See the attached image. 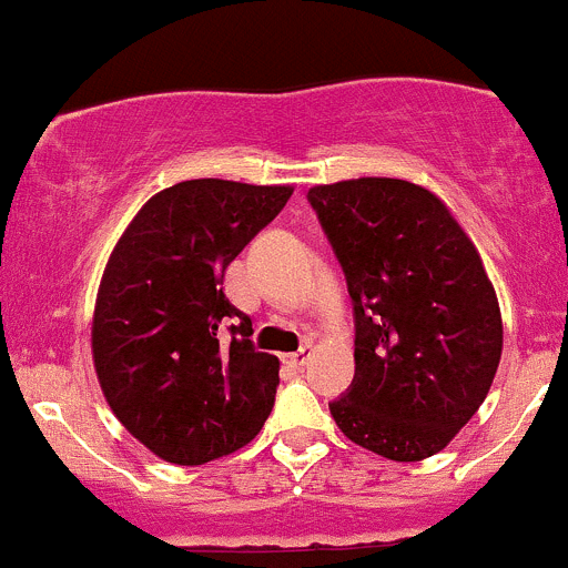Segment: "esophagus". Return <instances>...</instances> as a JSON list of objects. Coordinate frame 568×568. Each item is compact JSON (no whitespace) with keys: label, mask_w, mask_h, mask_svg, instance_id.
Instances as JSON below:
<instances>
[{"label":"esophagus","mask_w":568,"mask_h":568,"mask_svg":"<svg viewBox=\"0 0 568 568\" xmlns=\"http://www.w3.org/2000/svg\"><path fill=\"white\" fill-rule=\"evenodd\" d=\"M308 356H312V345H301V351H295V353H286L284 356V364H290V367H303V364L308 362Z\"/></svg>","instance_id":"1"}]
</instances>
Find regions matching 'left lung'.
I'll list each match as a JSON object with an SVG mask.
<instances>
[{"label": "left lung", "mask_w": 568, "mask_h": 568, "mask_svg": "<svg viewBox=\"0 0 568 568\" xmlns=\"http://www.w3.org/2000/svg\"><path fill=\"white\" fill-rule=\"evenodd\" d=\"M353 303L356 375L328 403L342 434L423 462L473 419L503 353V320L473 240L403 179L308 190Z\"/></svg>", "instance_id": "8db88e82"}]
</instances>
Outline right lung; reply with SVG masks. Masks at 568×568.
Segmentation results:
<instances>
[{"label": "right lung", "instance_id": "obj_1", "mask_svg": "<svg viewBox=\"0 0 568 568\" xmlns=\"http://www.w3.org/2000/svg\"><path fill=\"white\" fill-rule=\"evenodd\" d=\"M290 195L226 179L179 182L145 201L106 262L95 373L123 428L165 462L229 456L271 417L278 358L248 339L251 320L223 295V273Z\"/></svg>", "mask_w": 568, "mask_h": 568}]
</instances>
